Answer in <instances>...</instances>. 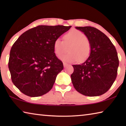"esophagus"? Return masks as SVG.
Wrapping results in <instances>:
<instances>
[{"label": "esophagus", "instance_id": "obj_1", "mask_svg": "<svg viewBox=\"0 0 126 126\" xmlns=\"http://www.w3.org/2000/svg\"><path fill=\"white\" fill-rule=\"evenodd\" d=\"M63 64L64 67V68L67 67V66L68 65V64H67V63H66L65 62H63Z\"/></svg>", "mask_w": 126, "mask_h": 126}]
</instances>
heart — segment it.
I'll use <instances>...</instances> for the list:
<instances>
[{
  "label": "heart",
  "mask_w": 126,
  "mask_h": 126,
  "mask_svg": "<svg viewBox=\"0 0 126 126\" xmlns=\"http://www.w3.org/2000/svg\"><path fill=\"white\" fill-rule=\"evenodd\" d=\"M69 46L68 47V46ZM67 54L60 57V59L67 63L77 61L83 62L88 58L91 52V43L84 34L77 29H72L64 35L63 41L57 38L53 43V50L57 57L60 56L66 51Z\"/></svg>",
  "instance_id": "b5f03b06"
}]
</instances>
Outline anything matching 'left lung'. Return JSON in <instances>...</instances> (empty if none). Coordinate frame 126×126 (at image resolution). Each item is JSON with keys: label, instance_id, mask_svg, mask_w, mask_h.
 Instances as JSON below:
<instances>
[{"label": "left lung", "instance_id": "8db88e82", "mask_svg": "<svg viewBox=\"0 0 126 126\" xmlns=\"http://www.w3.org/2000/svg\"><path fill=\"white\" fill-rule=\"evenodd\" d=\"M90 42L91 52L80 64L73 65L71 80L74 88L83 95L99 96L108 91L116 79L119 65L116 48L99 30L92 27H76Z\"/></svg>", "mask_w": 126, "mask_h": 126}]
</instances>
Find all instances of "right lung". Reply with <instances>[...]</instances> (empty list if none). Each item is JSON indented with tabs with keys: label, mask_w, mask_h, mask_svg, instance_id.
Returning a JSON list of instances; mask_svg holds the SVG:
<instances>
[{
	"label": "right lung",
	"mask_w": 126,
	"mask_h": 126,
	"mask_svg": "<svg viewBox=\"0 0 126 126\" xmlns=\"http://www.w3.org/2000/svg\"><path fill=\"white\" fill-rule=\"evenodd\" d=\"M71 27L39 25L23 33L13 45L8 67L13 83L24 94L39 97L52 88L63 69L53 43Z\"/></svg>",
	"instance_id": "obj_1"
}]
</instances>
